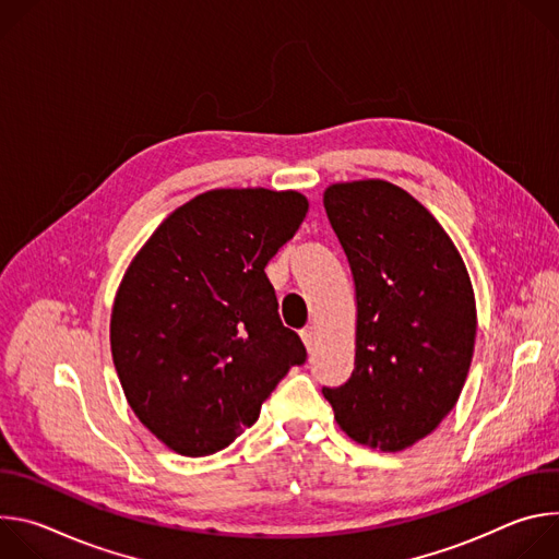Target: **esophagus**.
I'll return each instance as SVG.
<instances>
[{
  "label": "esophagus",
  "instance_id": "1",
  "mask_svg": "<svg viewBox=\"0 0 559 559\" xmlns=\"http://www.w3.org/2000/svg\"><path fill=\"white\" fill-rule=\"evenodd\" d=\"M300 338H302V343H305L307 352H311V349L316 347V330H313L311 325H307V328H302V330H300Z\"/></svg>",
  "mask_w": 559,
  "mask_h": 559
}]
</instances>
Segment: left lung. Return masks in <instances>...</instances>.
Masks as SVG:
<instances>
[{"mask_svg":"<svg viewBox=\"0 0 559 559\" xmlns=\"http://www.w3.org/2000/svg\"><path fill=\"white\" fill-rule=\"evenodd\" d=\"M325 210L356 283V362L323 386L356 442L401 451L455 407L475 343L466 267L440 223L386 181L336 183Z\"/></svg>","mask_w":559,"mask_h":559,"instance_id":"1","label":"left lung"}]
</instances>
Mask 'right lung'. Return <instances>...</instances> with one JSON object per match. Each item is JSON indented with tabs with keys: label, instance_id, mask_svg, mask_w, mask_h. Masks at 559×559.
I'll return each mask as SVG.
<instances>
[{
	"label": "right lung",
	"instance_id": "1",
	"mask_svg": "<svg viewBox=\"0 0 559 559\" xmlns=\"http://www.w3.org/2000/svg\"><path fill=\"white\" fill-rule=\"evenodd\" d=\"M307 207L298 192L212 190L173 212L130 263L112 360L132 412L173 451L229 447L307 360L265 274Z\"/></svg>",
	"mask_w": 559,
	"mask_h": 559
}]
</instances>
